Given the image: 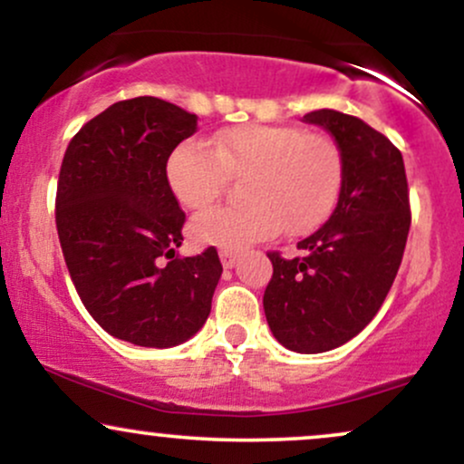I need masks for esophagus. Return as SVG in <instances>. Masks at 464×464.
Segmentation results:
<instances>
[{"label": "esophagus", "mask_w": 464, "mask_h": 464, "mask_svg": "<svg viewBox=\"0 0 464 464\" xmlns=\"http://www.w3.org/2000/svg\"><path fill=\"white\" fill-rule=\"evenodd\" d=\"M220 262H222V266H225V268H233V266H236V262H237V253L236 250H220Z\"/></svg>", "instance_id": "34e87169"}]
</instances>
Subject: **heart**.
Wrapping results in <instances>:
<instances>
[{
  "instance_id": "heart-1",
  "label": "heart",
  "mask_w": 464,
  "mask_h": 464,
  "mask_svg": "<svg viewBox=\"0 0 464 464\" xmlns=\"http://www.w3.org/2000/svg\"><path fill=\"white\" fill-rule=\"evenodd\" d=\"M168 183L188 209L220 198L228 179H242V205L218 207L191 222L198 244L242 248L281 228L303 236L334 211L343 183L338 146L296 126L244 124L205 141H183L169 154Z\"/></svg>"
}]
</instances>
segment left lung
I'll return each mask as SVG.
<instances>
[{
    "instance_id": "obj_1",
    "label": "left lung",
    "mask_w": 464,
    "mask_h": 464,
    "mask_svg": "<svg viewBox=\"0 0 464 464\" xmlns=\"http://www.w3.org/2000/svg\"><path fill=\"white\" fill-rule=\"evenodd\" d=\"M303 121L334 137L343 185L332 218L299 242V257L268 253L273 279L264 312L284 347L323 353L349 343L380 312L401 266L412 214L403 157L388 137L332 109Z\"/></svg>"
}]
</instances>
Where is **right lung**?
Returning a JSON list of instances; mask_svg holds the SVG:
<instances>
[{"label": "right lung", "instance_id": "right-lung-1", "mask_svg": "<svg viewBox=\"0 0 464 464\" xmlns=\"http://www.w3.org/2000/svg\"><path fill=\"white\" fill-rule=\"evenodd\" d=\"M196 129L177 104L121 100L73 135L58 174V239L80 301L104 332L140 347L189 340L222 275L214 246L177 253L185 214L165 168Z\"/></svg>", "mask_w": 464, "mask_h": 464}]
</instances>
